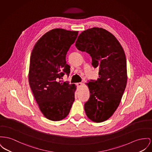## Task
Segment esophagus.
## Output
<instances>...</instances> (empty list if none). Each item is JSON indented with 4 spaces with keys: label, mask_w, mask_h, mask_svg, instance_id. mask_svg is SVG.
<instances>
[{
    "label": "esophagus",
    "mask_w": 152,
    "mask_h": 152,
    "mask_svg": "<svg viewBox=\"0 0 152 152\" xmlns=\"http://www.w3.org/2000/svg\"><path fill=\"white\" fill-rule=\"evenodd\" d=\"M83 83H77V84H76V85H77V86L79 87V88H80L81 87H82L83 86Z\"/></svg>",
    "instance_id": "34e87169"
}]
</instances>
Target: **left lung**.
<instances>
[{"label": "left lung", "mask_w": 152, "mask_h": 152, "mask_svg": "<svg viewBox=\"0 0 152 152\" xmlns=\"http://www.w3.org/2000/svg\"><path fill=\"white\" fill-rule=\"evenodd\" d=\"M75 45L78 50L89 54L93 66L99 68L97 80L86 83L90 96L84 110L92 121L104 122L116 111L126 87L125 52L115 37L101 27L81 32Z\"/></svg>", "instance_id": "1"}]
</instances>
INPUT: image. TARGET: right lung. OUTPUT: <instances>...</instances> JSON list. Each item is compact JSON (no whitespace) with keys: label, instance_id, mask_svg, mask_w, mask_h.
Instances as JSON below:
<instances>
[{"label":"right lung","instance_id":"1","mask_svg":"<svg viewBox=\"0 0 152 152\" xmlns=\"http://www.w3.org/2000/svg\"><path fill=\"white\" fill-rule=\"evenodd\" d=\"M79 31L54 28L38 39L30 56L29 85L39 110L47 119L58 121L67 116L75 101L76 86L63 82L70 66L66 55Z\"/></svg>","mask_w":152,"mask_h":152}]
</instances>
